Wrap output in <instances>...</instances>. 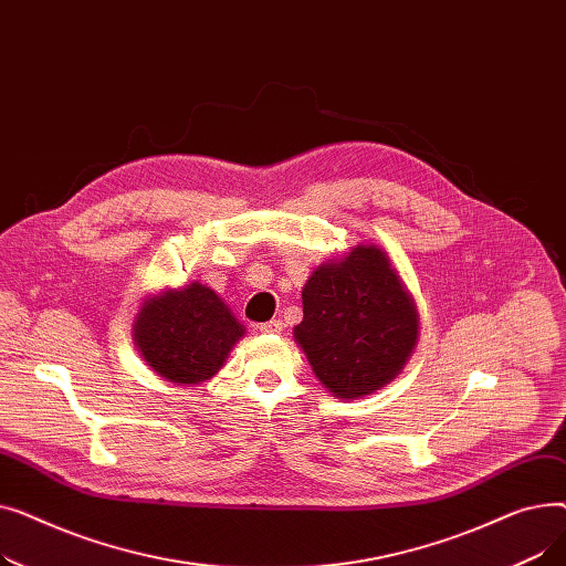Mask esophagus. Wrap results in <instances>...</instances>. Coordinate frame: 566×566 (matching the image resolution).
Listing matches in <instances>:
<instances>
[{
  "label": "esophagus",
  "instance_id": "esophagus-1",
  "mask_svg": "<svg viewBox=\"0 0 566 566\" xmlns=\"http://www.w3.org/2000/svg\"><path fill=\"white\" fill-rule=\"evenodd\" d=\"M282 328H284L282 321H268V323L259 325V333H263V335H280Z\"/></svg>",
  "mask_w": 566,
  "mask_h": 566
}]
</instances>
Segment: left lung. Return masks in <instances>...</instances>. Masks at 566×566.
<instances>
[{
  "instance_id": "left-lung-1",
  "label": "left lung",
  "mask_w": 566,
  "mask_h": 566,
  "mask_svg": "<svg viewBox=\"0 0 566 566\" xmlns=\"http://www.w3.org/2000/svg\"><path fill=\"white\" fill-rule=\"evenodd\" d=\"M420 337V312L388 252L360 243L303 286L293 339L333 397L355 401L392 382Z\"/></svg>"
}]
</instances>
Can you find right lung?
<instances>
[{
  "label": "right lung",
  "mask_w": 566,
  "mask_h": 566,
  "mask_svg": "<svg viewBox=\"0 0 566 566\" xmlns=\"http://www.w3.org/2000/svg\"><path fill=\"white\" fill-rule=\"evenodd\" d=\"M243 337L245 325L201 282L146 295L133 321V342L146 367L188 388L211 380Z\"/></svg>",
  "instance_id": "right-lung-1"
}]
</instances>
